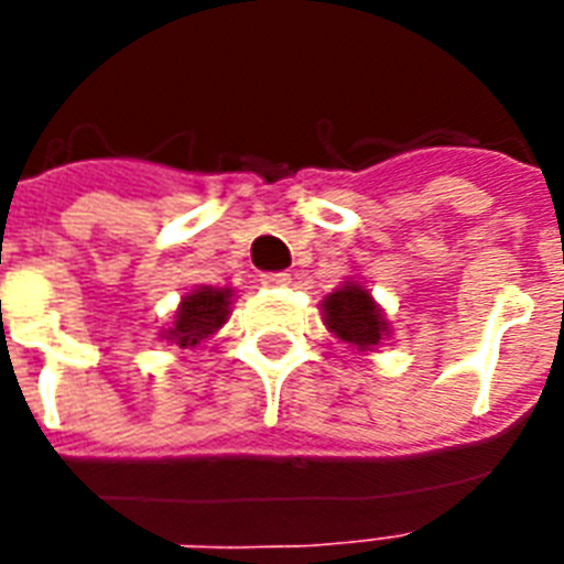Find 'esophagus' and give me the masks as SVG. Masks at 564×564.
<instances>
[{
  "label": "esophagus",
  "mask_w": 564,
  "mask_h": 564,
  "mask_svg": "<svg viewBox=\"0 0 564 564\" xmlns=\"http://www.w3.org/2000/svg\"><path fill=\"white\" fill-rule=\"evenodd\" d=\"M260 283H263V286H290L292 274L290 272H265V274H260Z\"/></svg>",
  "instance_id": "34e87169"
}]
</instances>
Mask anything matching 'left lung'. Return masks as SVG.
<instances>
[{
    "mask_svg": "<svg viewBox=\"0 0 564 564\" xmlns=\"http://www.w3.org/2000/svg\"><path fill=\"white\" fill-rule=\"evenodd\" d=\"M327 330L357 351H375L386 339V318L375 304L369 290L357 281H345L336 292L322 301Z\"/></svg>",
    "mask_w": 564,
    "mask_h": 564,
    "instance_id": "left-lung-1",
    "label": "left lung"
}]
</instances>
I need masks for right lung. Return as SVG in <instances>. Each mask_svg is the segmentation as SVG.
<instances>
[{"instance_id": "obj_1", "label": "right lung", "mask_w": 564, "mask_h": 564, "mask_svg": "<svg viewBox=\"0 0 564 564\" xmlns=\"http://www.w3.org/2000/svg\"><path fill=\"white\" fill-rule=\"evenodd\" d=\"M230 295H234L230 290H216V286L193 290L189 295H184L178 313H175V322L163 336L172 339L178 348H195L228 322Z\"/></svg>"}]
</instances>
